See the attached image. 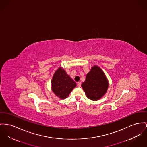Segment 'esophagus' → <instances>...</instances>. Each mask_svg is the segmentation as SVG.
<instances>
[{"label": "esophagus", "mask_w": 147, "mask_h": 147, "mask_svg": "<svg viewBox=\"0 0 147 147\" xmlns=\"http://www.w3.org/2000/svg\"><path fill=\"white\" fill-rule=\"evenodd\" d=\"M77 85H78V88H80V87L81 86V82H78V84H77Z\"/></svg>", "instance_id": "1"}]
</instances>
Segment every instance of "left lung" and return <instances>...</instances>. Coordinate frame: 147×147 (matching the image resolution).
<instances>
[{
  "mask_svg": "<svg viewBox=\"0 0 147 147\" xmlns=\"http://www.w3.org/2000/svg\"><path fill=\"white\" fill-rule=\"evenodd\" d=\"M81 86L90 100L97 101L107 93L109 81L103 71L95 65L86 75L85 81Z\"/></svg>",
  "mask_w": 147,
  "mask_h": 147,
  "instance_id": "obj_1",
  "label": "left lung"
}]
</instances>
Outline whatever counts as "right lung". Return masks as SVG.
Returning a JSON list of instances; mask_svg holds the SVG:
<instances>
[{
    "label": "right lung",
    "mask_w": 147,
    "mask_h": 147,
    "mask_svg": "<svg viewBox=\"0 0 147 147\" xmlns=\"http://www.w3.org/2000/svg\"><path fill=\"white\" fill-rule=\"evenodd\" d=\"M76 86V83L62 67H59L55 71L51 80V89L60 99L67 98Z\"/></svg>",
    "instance_id": "right-lung-1"
}]
</instances>
